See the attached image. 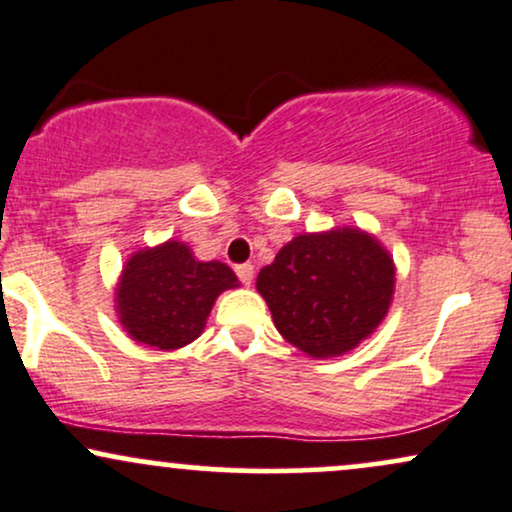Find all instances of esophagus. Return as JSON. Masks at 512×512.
Returning <instances> with one entry per match:
<instances>
[{"label":"esophagus","instance_id":"esophagus-1","mask_svg":"<svg viewBox=\"0 0 512 512\" xmlns=\"http://www.w3.org/2000/svg\"><path fill=\"white\" fill-rule=\"evenodd\" d=\"M236 274H238V279L243 281L245 286H250V284H252V276H255V267H252L250 262L238 264V267H236Z\"/></svg>","mask_w":512,"mask_h":512}]
</instances>
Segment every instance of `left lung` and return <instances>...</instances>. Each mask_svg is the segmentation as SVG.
<instances>
[{
	"label": "left lung",
	"mask_w": 512,
	"mask_h": 512,
	"mask_svg": "<svg viewBox=\"0 0 512 512\" xmlns=\"http://www.w3.org/2000/svg\"><path fill=\"white\" fill-rule=\"evenodd\" d=\"M257 291L286 342L313 358L356 349L385 320L395 262L370 233H303L257 274Z\"/></svg>",
	"instance_id": "left-lung-1"
}]
</instances>
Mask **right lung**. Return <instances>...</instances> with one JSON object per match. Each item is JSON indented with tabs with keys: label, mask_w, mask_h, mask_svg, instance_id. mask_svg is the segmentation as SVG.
Wrapping results in <instances>:
<instances>
[{
	"label": "right lung",
	"mask_w": 512,
	"mask_h": 512,
	"mask_svg": "<svg viewBox=\"0 0 512 512\" xmlns=\"http://www.w3.org/2000/svg\"><path fill=\"white\" fill-rule=\"evenodd\" d=\"M238 279L223 262H199L178 240L129 257L115 289L117 317L134 342L170 351L202 334L219 293Z\"/></svg>",
	"instance_id": "right-lung-1"
}]
</instances>
